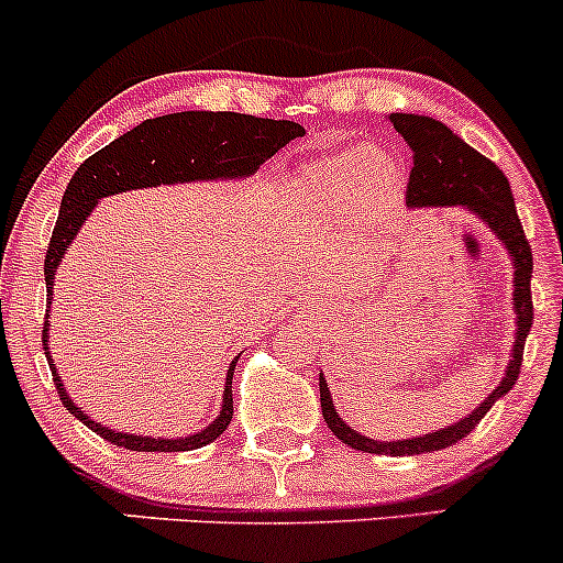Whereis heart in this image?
I'll return each instance as SVG.
<instances>
[{"instance_id":"heart-1","label":"heart","mask_w":563,"mask_h":563,"mask_svg":"<svg viewBox=\"0 0 563 563\" xmlns=\"http://www.w3.org/2000/svg\"><path fill=\"white\" fill-rule=\"evenodd\" d=\"M283 227L296 238L368 230L400 211L406 176L385 146L352 144L299 163L277 189Z\"/></svg>"}]
</instances>
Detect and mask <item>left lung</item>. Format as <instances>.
Segmentation results:
<instances>
[{
    "mask_svg": "<svg viewBox=\"0 0 563 563\" xmlns=\"http://www.w3.org/2000/svg\"><path fill=\"white\" fill-rule=\"evenodd\" d=\"M387 120L393 122L395 131L404 135L411 150L413 168L409 189H406V206L411 211H430V208H460V211H467L499 240V245L508 251L512 267V314H516L512 323H516V331H512L508 366H505L499 385L471 413L446 424V428L424 432V435L398 438V441H376V438L363 435V432L352 430L339 417L329 382H325L323 372L318 374L320 409H323L325 424H329V430L339 441L366 454L413 456L438 452V449H446L462 441L486 417V411L499 398H505L512 390V385H516L518 372H521L523 344H527L529 329H532V291H529V283H532V249H529L527 238H523V227L516 213L510 181L492 159L475 152L452 128L432 120V117L393 111V114H387Z\"/></svg>",
    "mask_w": 563,
    "mask_h": 563,
    "instance_id": "obj_1",
    "label": "left lung"
}]
</instances>
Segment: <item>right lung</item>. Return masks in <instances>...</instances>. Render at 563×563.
Returning a JSON list of instances; mask_svg holds the SVG:
<instances>
[{
	"label": "right lung",
	"mask_w": 563,
	"mask_h": 563,
	"mask_svg": "<svg viewBox=\"0 0 563 563\" xmlns=\"http://www.w3.org/2000/svg\"><path fill=\"white\" fill-rule=\"evenodd\" d=\"M299 135H305V128L291 120H264V117L238 114V111L200 109L154 117V120H144L141 125H135L133 131L122 133L120 139H114L101 152L85 159L64 191L51 249L45 256L47 307L53 305L55 272L64 262L66 251L71 249L74 238L103 197L195 181H245L267 163L272 154ZM42 347H45L55 390H58L66 411L114 446L131 449V452H191V449L213 443L221 432L230 428L232 374L240 352L227 366L224 393H221V406L213 422L202 430L189 432V435L159 438L107 428L98 419H92L82 406L74 404L51 355V310H47L45 331H42Z\"/></svg>",
	"instance_id": "add662e5"
}]
</instances>
